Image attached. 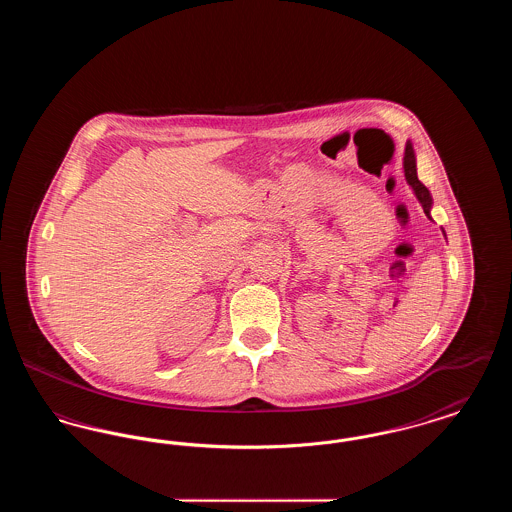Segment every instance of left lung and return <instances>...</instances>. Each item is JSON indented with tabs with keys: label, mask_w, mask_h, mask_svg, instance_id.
Instances as JSON below:
<instances>
[{
	"label": "left lung",
	"mask_w": 512,
	"mask_h": 512,
	"mask_svg": "<svg viewBox=\"0 0 512 512\" xmlns=\"http://www.w3.org/2000/svg\"><path fill=\"white\" fill-rule=\"evenodd\" d=\"M403 172H405V180H407V184L411 186V190H413V194L416 195L418 203L422 205V209H424L426 217H428V219H432L430 211H432L434 199H432V194L428 192V188L418 180V174H416V155H414V147L411 142H407V146H405ZM443 236H445V232H443Z\"/></svg>",
	"instance_id": "8db88e82"
}]
</instances>
